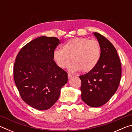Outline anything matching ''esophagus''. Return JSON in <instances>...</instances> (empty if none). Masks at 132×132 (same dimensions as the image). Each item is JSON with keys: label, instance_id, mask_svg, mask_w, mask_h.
Instances as JSON below:
<instances>
[{"label": "esophagus", "instance_id": "1", "mask_svg": "<svg viewBox=\"0 0 132 132\" xmlns=\"http://www.w3.org/2000/svg\"><path fill=\"white\" fill-rule=\"evenodd\" d=\"M72 77H73V75L71 73H68V78L69 79H70Z\"/></svg>", "mask_w": 132, "mask_h": 132}]
</instances>
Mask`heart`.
I'll list each match as a JSON object with an SVG mask.
<instances>
[{"mask_svg":"<svg viewBox=\"0 0 132 132\" xmlns=\"http://www.w3.org/2000/svg\"><path fill=\"white\" fill-rule=\"evenodd\" d=\"M53 56L61 68H67L71 58L73 63L69 66V70L73 71L81 70L87 73L97 66L101 57V48L96 40L76 38L66 42L62 50H55Z\"/></svg>","mask_w":132,"mask_h":132,"instance_id":"obj_1","label":"heart"}]
</instances>
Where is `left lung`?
Returning a JSON list of instances; mask_svg holds the SVG:
<instances>
[{"mask_svg":"<svg viewBox=\"0 0 132 132\" xmlns=\"http://www.w3.org/2000/svg\"><path fill=\"white\" fill-rule=\"evenodd\" d=\"M101 48V57L95 68L84 75L81 81V98L91 107L106 104L112 97L120 83L121 63L117 51L111 42L103 35L94 33Z\"/></svg>","mask_w":132,"mask_h":132,"instance_id":"left-lung-1","label":"left lung"}]
</instances>
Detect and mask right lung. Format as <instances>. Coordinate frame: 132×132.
Instances as JSON below:
<instances>
[{"mask_svg":"<svg viewBox=\"0 0 132 132\" xmlns=\"http://www.w3.org/2000/svg\"><path fill=\"white\" fill-rule=\"evenodd\" d=\"M56 37H40L19 51L13 68L14 80L22 100L38 110H46L57 101L68 73L53 61L61 42Z\"/></svg>","mask_w":132,"mask_h":132,"instance_id":"add662e5","label":"right lung"}]
</instances>
